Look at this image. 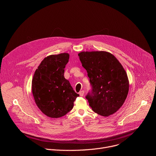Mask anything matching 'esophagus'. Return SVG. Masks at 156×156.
I'll use <instances>...</instances> for the list:
<instances>
[{"label": "esophagus", "mask_w": 156, "mask_h": 156, "mask_svg": "<svg viewBox=\"0 0 156 156\" xmlns=\"http://www.w3.org/2000/svg\"><path fill=\"white\" fill-rule=\"evenodd\" d=\"M84 91L83 90L81 91L80 93H79V94L80 96H84Z\"/></svg>", "instance_id": "1"}]
</instances>
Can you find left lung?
I'll use <instances>...</instances> for the list:
<instances>
[{"label": "left lung", "mask_w": 156, "mask_h": 156, "mask_svg": "<svg viewBox=\"0 0 156 156\" xmlns=\"http://www.w3.org/2000/svg\"><path fill=\"white\" fill-rule=\"evenodd\" d=\"M92 86L86 98L98 114L108 117L123 105L128 93L129 81L122 64L106 51L81 52L78 54Z\"/></svg>", "instance_id": "left-lung-1"}]
</instances>
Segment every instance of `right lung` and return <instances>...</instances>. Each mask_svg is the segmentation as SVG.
I'll return each mask as SVG.
<instances>
[{
  "label": "right lung",
  "mask_w": 156,
  "mask_h": 156,
  "mask_svg": "<svg viewBox=\"0 0 156 156\" xmlns=\"http://www.w3.org/2000/svg\"><path fill=\"white\" fill-rule=\"evenodd\" d=\"M69 54L51 55L44 58L32 80V93L41 112L51 118H59L73 108L79 94L64 77Z\"/></svg>",
  "instance_id": "add662e5"
}]
</instances>
